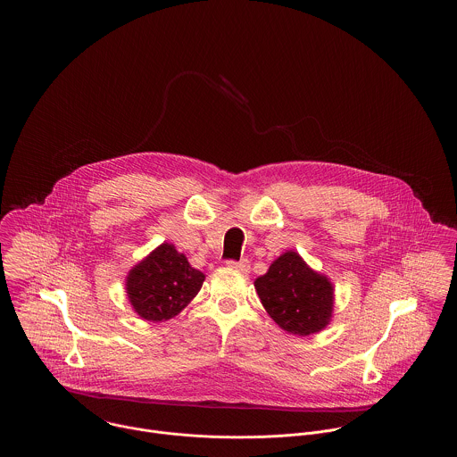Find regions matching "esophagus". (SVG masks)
Wrapping results in <instances>:
<instances>
[{
  "label": "esophagus",
  "mask_w": 457,
  "mask_h": 457,
  "mask_svg": "<svg viewBox=\"0 0 457 457\" xmlns=\"http://www.w3.org/2000/svg\"><path fill=\"white\" fill-rule=\"evenodd\" d=\"M226 265L228 267H231V269H237L239 272H243V274H246V272H250V262L245 261H228L226 262Z\"/></svg>",
  "instance_id": "1"
}]
</instances>
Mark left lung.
Instances as JSON below:
<instances>
[{"mask_svg":"<svg viewBox=\"0 0 457 457\" xmlns=\"http://www.w3.org/2000/svg\"><path fill=\"white\" fill-rule=\"evenodd\" d=\"M255 289L270 319L289 334L310 336L330 322L332 283L293 250L270 263L267 274L257 278Z\"/></svg>","mask_w":457,"mask_h":457,"instance_id":"obj_1","label":"left lung"}]
</instances>
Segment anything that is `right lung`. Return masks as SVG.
<instances>
[{
    "instance_id": "1",
    "label": "right lung",
    "mask_w": 457,
    "mask_h": 457,
    "mask_svg": "<svg viewBox=\"0 0 457 457\" xmlns=\"http://www.w3.org/2000/svg\"><path fill=\"white\" fill-rule=\"evenodd\" d=\"M205 276L171 243L159 245L127 278L133 310L149 322L170 320L195 298Z\"/></svg>"
}]
</instances>
